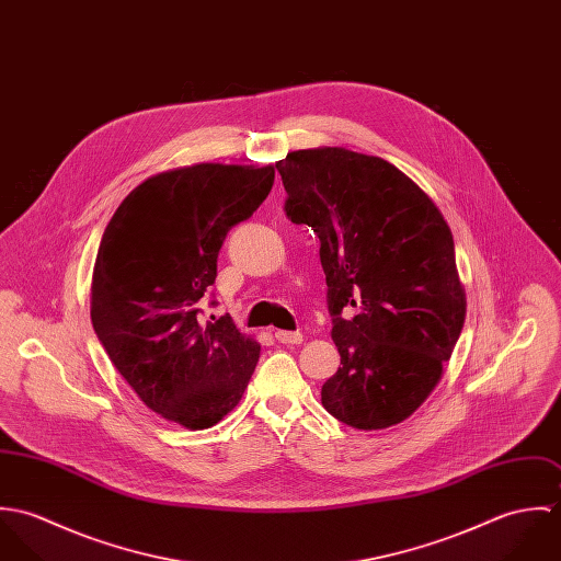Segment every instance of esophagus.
<instances>
[{
	"label": "esophagus",
	"instance_id": "esophagus-1",
	"mask_svg": "<svg viewBox=\"0 0 561 561\" xmlns=\"http://www.w3.org/2000/svg\"><path fill=\"white\" fill-rule=\"evenodd\" d=\"M274 336L278 339V343H285V345H298L302 343V332H289V330H276Z\"/></svg>",
	"mask_w": 561,
	"mask_h": 561
}]
</instances>
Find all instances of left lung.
I'll list each match as a JSON object with an SVG mask.
<instances>
[{"label":"left lung","mask_w":561,"mask_h":561,"mask_svg":"<svg viewBox=\"0 0 561 561\" xmlns=\"http://www.w3.org/2000/svg\"><path fill=\"white\" fill-rule=\"evenodd\" d=\"M285 211L320 238L339 371L323 408L356 430L408 419L443 378L467 318L454 236L400 168L343 147L276 161Z\"/></svg>","instance_id":"1"}]
</instances>
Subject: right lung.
<instances>
[{
    "mask_svg": "<svg viewBox=\"0 0 561 561\" xmlns=\"http://www.w3.org/2000/svg\"><path fill=\"white\" fill-rule=\"evenodd\" d=\"M274 165L194 163L149 176L99 243L90 320L112 365L153 412L207 430L238 403L261 343L229 316L201 318L231 227L267 198Z\"/></svg>",
    "mask_w": 561,
    "mask_h": 561,
    "instance_id": "obj_1",
    "label": "right lung"
}]
</instances>
